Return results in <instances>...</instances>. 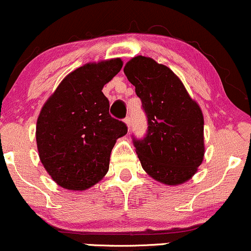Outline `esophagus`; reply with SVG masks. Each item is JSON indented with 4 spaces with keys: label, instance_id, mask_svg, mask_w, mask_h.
Wrapping results in <instances>:
<instances>
[{
    "label": "esophagus",
    "instance_id": "obj_1",
    "mask_svg": "<svg viewBox=\"0 0 251 251\" xmlns=\"http://www.w3.org/2000/svg\"><path fill=\"white\" fill-rule=\"evenodd\" d=\"M124 123L126 124L127 128H128V130H130V127H131V119H130V117H126L125 119H124Z\"/></svg>",
    "mask_w": 251,
    "mask_h": 251
}]
</instances>
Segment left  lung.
I'll return each instance as SVG.
<instances>
[{
  "instance_id": "left-lung-1",
  "label": "left lung",
  "mask_w": 251,
  "mask_h": 251,
  "mask_svg": "<svg viewBox=\"0 0 251 251\" xmlns=\"http://www.w3.org/2000/svg\"><path fill=\"white\" fill-rule=\"evenodd\" d=\"M124 73L136 87L148 118L147 136L133 139L143 169L158 182L184 183L205 155L201 108L181 79L150 57H133Z\"/></svg>"
}]
</instances>
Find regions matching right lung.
<instances>
[{"mask_svg":"<svg viewBox=\"0 0 251 251\" xmlns=\"http://www.w3.org/2000/svg\"><path fill=\"white\" fill-rule=\"evenodd\" d=\"M121 68L120 58L77 68L41 108L35 131L39 158L63 188L85 191L102 180L115 142L127 133L125 124L109 115L102 93Z\"/></svg>","mask_w":251,"mask_h":251,"instance_id":"obj_1","label":"right lung"}]
</instances>
